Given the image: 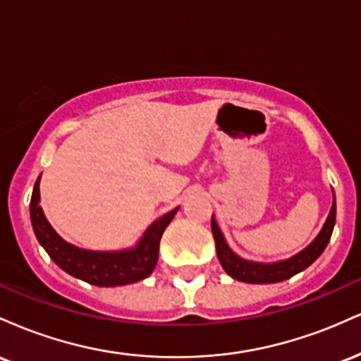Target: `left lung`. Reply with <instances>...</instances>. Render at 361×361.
I'll return each instance as SVG.
<instances>
[{"label": "left lung", "instance_id": "left-lung-1", "mask_svg": "<svg viewBox=\"0 0 361 361\" xmlns=\"http://www.w3.org/2000/svg\"><path fill=\"white\" fill-rule=\"evenodd\" d=\"M334 224H336V198H334L331 212L327 215L324 226H322L321 233L317 238L309 244L305 250L297 252L292 258L276 261V263H256V261H247L239 258L235 252L231 250L229 244L224 239V234L219 229L217 222H215L212 215V234L215 239V250H217V258L221 261L222 268L229 276L234 280L244 281V283H276V281H283L292 279L297 273L304 271L305 268L316 261L322 251L326 250L327 243H329L331 234H333Z\"/></svg>", "mask_w": 361, "mask_h": 361}]
</instances>
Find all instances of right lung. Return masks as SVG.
I'll use <instances>...</instances> for the list:
<instances>
[{"label":"right lung","mask_w":361,"mask_h":361,"mask_svg":"<svg viewBox=\"0 0 361 361\" xmlns=\"http://www.w3.org/2000/svg\"><path fill=\"white\" fill-rule=\"evenodd\" d=\"M40 176L37 178L30 200V219L40 246L61 270L97 287H120L147 279L154 271L159 241L178 207L147 227L140 241L126 251H88L66 243L45 219L40 207Z\"/></svg>","instance_id":"1"}]
</instances>
